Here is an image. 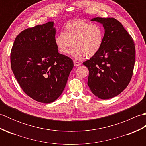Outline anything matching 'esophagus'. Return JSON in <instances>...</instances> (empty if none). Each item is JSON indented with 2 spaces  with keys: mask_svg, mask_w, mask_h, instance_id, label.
Segmentation results:
<instances>
[{
  "mask_svg": "<svg viewBox=\"0 0 146 146\" xmlns=\"http://www.w3.org/2000/svg\"><path fill=\"white\" fill-rule=\"evenodd\" d=\"M82 64V63H80V62L79 61H74V65L75 66H80V64Z\"/></svg>",
  "mask_w": 146,
  "mask_h": 146,
  "instance_id": "1",
  "label": "esophagus"
}]
</instances>
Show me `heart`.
<instances>
[{
  "mask_svg": "<svg viewBox=\"0 0 146 146\" xmlns=\"http://www.w3.org/2000/svg\"><path fill=\"white\" fill-rule=\"evenodd\" d=\"M104 27L81 19L70 21L66 24L64 33L56 36L55 44L60 53L66 54L71 46L70 54L76 59L85 56H94L100 50L104 41Z\"/></svg>",
  "mask_w": 146,
  "mask_h": 146,
  "instance_id": "b5f03b06",
  "label": "heart"
}]
</instances>
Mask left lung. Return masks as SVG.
<instances>
[{"instance_id": "8db88e82", "label": "left lung", "mask_w": 146, "mask_h": 146, "mask_svg": "<svg viewBox=\"0 0 146 146\" xmlns=\"http://www.w3.org/2000/svg\"><path fill=\"white\" fill-rule=\"evenodd\" d=\"M91 21L103 24L102 47L83 64L88 68V85L101 99L113 98L131 82L135 61V44L122 24L113 17H95Z\"/></svg>"}]
</instances>
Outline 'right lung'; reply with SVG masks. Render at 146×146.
<instances>
[{"mask_svg": "<svg viewBox=\"0 0 146 146\" xmlns=\"http://www.w3.org/2000/svg\"><path fill=\"white\" fill-rule=\"evenodd\" d=\"M53 22L29 27L15 38L11 68L22 90L35 100L49 104L63 93L73 60L59 53Z\"/></svg>", "mask_w": 146, "mask_h": 146, "instance_id": "right-lung-1", "label": "right lung"}]
</instances>
